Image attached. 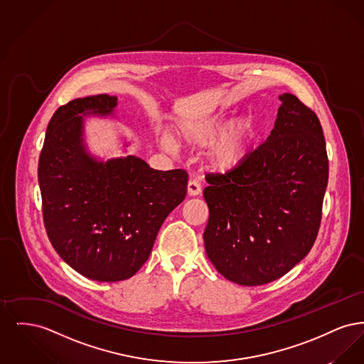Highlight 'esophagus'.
<instances>
[{
    "label": "esophagus",
    "mask_w": 364,
    "mask_h": 364,
    "mask_svg": "<svg viewBox=\"0 0 364 364\" xmlns=\"http://www.w3.org/2000/svg\"><path fill=\"white\" fill-rule=\"evenodd\" d=\"M202 193V187L196 180H190L188 183V195L190 196H198Z\"/></svg>",
    "instance_id": "34e87169"
}]
</instances>
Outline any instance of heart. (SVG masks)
<instances>
[{
	"label": "heart",
	"instance_id": "b5f03b06",
	"mask_svg": "<svg viewBox=\"0 0 364 364\" xmlns=\"http://www.w3.org/2000/svg\"><path fill=\"white\" fill-rule=\"evenodd\" d=\"M223 122V114H210L183 122L180 125V138L192 147L206 146L220 131ZM252 136L254 120L250 116H240L229 122L208 147V165L220 172L236 169L248 154ZM164 144L168 149H173L174 140L165 138Z\"/></svg>",
	"mask_w": 364,
	"mask_h": 364
}]
</instances>
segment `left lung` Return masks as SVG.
I'll list each match as a JSON object with an SVG mask.
<instances>
[{
    "mask_svg": "<svg viewBox=\"0 0 364 364\" xmlns=\"http://www.w3.org/2000/svg\"><path fill=\"white\" fill-rule=\"evenodd\" d=\"M269 138L242 165L208 173L203 233L208 259L236 284L287 274L311 250L322 220L329 159L322 125L296 95H279Z\"/></svg>",
    "mask_w": 364,
    "mask_h": 364,
    "instance_id": "1",
    "label": "left lung"
}]
</instances>
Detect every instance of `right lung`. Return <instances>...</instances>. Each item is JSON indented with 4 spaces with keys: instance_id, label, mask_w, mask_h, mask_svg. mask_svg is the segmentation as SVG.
<instances>
[{
    "instance_id": "obj_1",
    "label": "right lung",
    "mask_w": 364,
    "mask_h": 364,
    "mask_svg": "<svg viewBox=\"0 0 364 364\" xmlns=\"http://www.w3.org/2000/svg\"><path fill=\"white\" fill-rule=\"evenodd\" d=\"M116 104L117 97L100 94L60 106L38 164L49 240L72 269L101 282L128 279L144 264L188 184L184 169L156 171L132 156L102 164L87 154L79 114H107Z\"/></svg>"
}]
</instances>
